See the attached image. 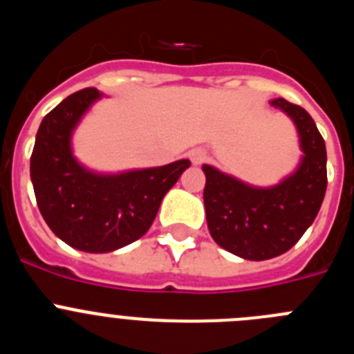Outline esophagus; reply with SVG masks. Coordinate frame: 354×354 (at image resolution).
<instances>
[{
	"label": "esophagus",
	"mask_w": 354,
	"mask_h": 354,
	"mask_svg": "<svg viewBox=\"0 0 354 354\" xmlns=\"http://www.w3.org/2000/svg\"><path fill=\"white\" fill-rule=\"evenodd\" d=\"M189 158H192L193 165H202L207 159V152L204 149H193L189 152Z\"/></svg>",
	"instance_id": "obj_1"
}]
</instances>
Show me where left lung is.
<instances>
[{"instance_id": "8db88e82", "label": "left lung", "mask_w": 354, "mask_h": 354, "mask_svg": "<svg viewBox=\"0 0 354 354\" xmlns=\"http://www.w3.org/2000/svg\"><path fill=\"white\" fill-rule=\"evenodd\" d=\"M298 127L301 165L273 187H252L204 165V204L212 239L246 261H268L292 248L314 223L326 193V145L298 104L274 99Z\"/></svg>"}]
</instances>
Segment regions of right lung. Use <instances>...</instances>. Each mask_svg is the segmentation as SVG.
I'll return each mask as SVG.
<instances>
[{"mask_svg": "<svg viewBox=\"0 0 354 354\" xmlns=\"http://www.w3.org/2000/svg\"><path fill=\"white\" fill-rule=\"evenodd\" d=\"M101 93L83 88L51 109L39 131L30 175L40 214L53 232L72 248L106 253L131 245L154 221L162 196L187 159L159 168L99 175L84 170L71 150V134Z\"/></svg>", "mask_w": 354, "mask_h": 354, "instance_id": "right-lung-1", "label": "right lung"}]
</instances>
